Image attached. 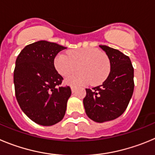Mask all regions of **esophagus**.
Here are the masks:
<instances>
[{
  "instance_id": "1",
  "label": "esophagus",
  "mask_w": 155,
  "mask_h": 155,
  "mask_svg": "<svg viewBox=\"0 0 155 155\" xmlns=\"http://www.w3.org/2000/svg\"><path fill=\"white\" fill-rule=\"evenodd\" d=\"M76 86H71V90H72V93H74L75 91H76Z\"/></svg>"
}]
</instances>
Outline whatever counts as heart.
I'll return each mask as SVG.
<instances>
[{
	"label": "heart",
	"instance_id": "1",
	"mask_svg": "<svg viewBox=\"0 0 155 155\" xmlns=\"http://www.w3.org/2000/svg\"><path fill=\"white\" fill-rule=\"evenodd\" d=\"M54 65L64 77L76 72L79 66L80 72L66 79V83L70 85H84L91 81V85L97 86L104 83L110 72V62L107 55L93 48L58 54L54 59Z\"/></svg>",
	"mask_w": 155,
	"mask_h": 155
}]
</instances>
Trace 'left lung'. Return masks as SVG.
I'll return each mask as SVG.
<instances>
[{"label": "left lung", "instance_id": "1", "mask_svg": "<svg viewBox=\"0 0 155 155\" xmlns=\"http://www.w3.org/2000/svg\"><path fill=\"white\" fill-rule=\"evenodd\" d=\"M108 56L110 72L100 86L86 89L83 104L86 115L95 122L112 120L127 107L134 88V68L127 55L107 45H100Z\"/></svg>", "mask_w": 155, "mask_h": 155}]
</instances>
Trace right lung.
Listing matches in <instances>:
<instances>
[{
	"instance_id": "right-lung-1",
	"label": "right lung",
	"mask_w": 155,
	"mask_h": 155,
	"mask_svg": "<svg viewBox=\"0 0 155 155\" xmlns=\"http://www.w3.org/2000/svg\"><path fill=\"white\" fill-rule=\"evenodd\" d=\"M65 47L38 41L28 45L18 55L14 71L15 96L21 109L32 121L51 126L63 119L69 86H62L63 78L54 65V59Z\"/></svg>"
}]
</instances>
